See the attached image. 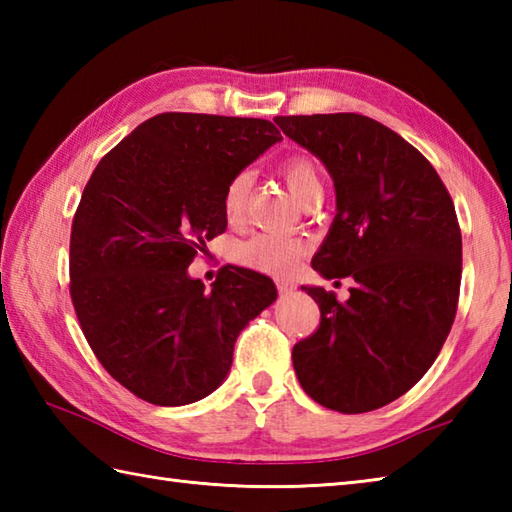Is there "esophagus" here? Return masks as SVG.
Returning a JSON list of instances; mask_svg holds the SVG:
<instances>
[{"label":"esophagus","instance_id":"1","mask_svg":"<svg viewBox=\"0 0 512 512\" xmlns=\"http://www.w3.org/2000/svg\"><path fill=\"white\" fill-rule=\"evenodd\" d=\"M277 290H279L281 297H290L292 290H295V286L288 284V281H277Z\"/></svg>","mask_w":512,"mask_h":512}]
</instances>
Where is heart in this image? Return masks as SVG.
I'll use <instances>...</instances> for the list:
<instances>
[{
  "mask_svg": "<svg viewBox=\"0 0 512 512\" xmlns=\"http://www.w3.org/2000/svg\"><path fill=\"white\" fill-rule=\"evenodd\" d=\"M279 176L284 178L292 198L299 204L312 198L314 193H323L321 173L317 162L306 154L288 156L279 162ZM248 195V176L239 173L226 184L222 195V211L231 224L242 220ZM306 257V244L295 237L277 233H259L235 248L237 264L259 270V273L273 277H290L299 268L301 259Z\"/></svg>",
  "mask_w": 512,
  "mask_h": 512,
  "instance_id": "b5f03b06",
  "label": "heart"
}]
</instances>
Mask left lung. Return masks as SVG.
Segmentation results:
<instances>
[{"label": "left lung", "instance_id": "1", "mask_svg": "<svg viewBox=\"0 0 512 512\" xmlns=\"http://www.w3.org/2000/svg\"><path fill=\"white\" fill-rule=\"evenodd\" d=\"M275 123L334 180L336 215L312 268L354 279L347 301L303 286L321 321L292 347L297 378L334 411L385 407L427 374L451 332L462 279L453 200L431 162L374 118L345 112Z\"/></svg>", "mask_w": 512, "mask_h": 512}]
</instances>
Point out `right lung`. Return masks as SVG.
<instances>
[{"instance_id": "1", "label": "right lung", "mask_w": 512, "mask_h": 512, "mask_svg": "<svg viewBox=\"0 0 512 512\" xmlns=\"http://www.w3.org/2000/svg\"><path fill=\"white\" fill-rule=\"evenodd\" d=\"M281 140L264 118L165 112L101 158L70 235V297L92 352L134 396L180 407L209 396L250 319L277 299L226 266L206 290L189 264L226 231V184Z\"/></svg>"}]
</instances>
